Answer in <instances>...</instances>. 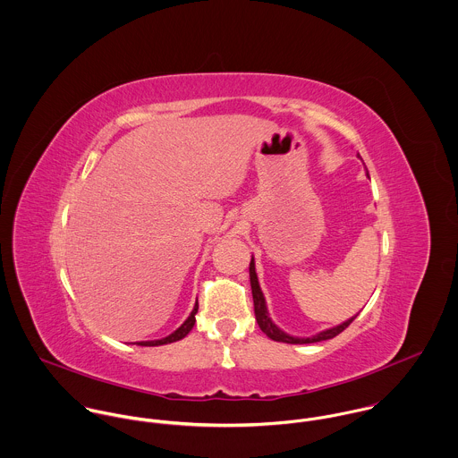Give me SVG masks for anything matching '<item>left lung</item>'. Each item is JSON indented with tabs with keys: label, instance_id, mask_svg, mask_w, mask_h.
I'll return each instance as SVG.
<instances>
[{
	"label": "left lung",
	"instance_id": "obj_1",
	"mask_svg": "<svg viewBox=\"0 0 458 458\" xmlns=\"http://www.w3.org/2000/svg\"><path fill=\"white\" fill-rule=\"evenodd\" d=\"M250 279H251V290H253L254 316H256V321H258V325H259L261 332H263V334H267V337H270L272 341L286 343V344H310V343L328 341V339H334L335 335H339L343 330H346V328L352 325V321L356 318V316H353L352 319L344 321L343 325L334 327V328L325 330V332H319V334H316V335H312V337H305V339L292 337V335L284 334L283 330H279V328L272 323V319L268 318L267 305H265V299H263V293H261V288H259L258 277H256L253 258H251V263H250Z\"/></svg>",
	"mask_w": 458,
	"mask_h": 458
}]
</instances>
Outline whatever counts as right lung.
<instances>
[{"label": "right lung", "instance_id": "1", "mask_svg": "<svg viewBox=\"0 0 458 458\" xmlns=\"http://www.w3.org/2000/svg\"><path fill=\"white\" fill-rule=\"evenodd\" d=\"M199 312V301H197V304L193 307V310H191V314L188 316V319L174 332V334H170L168 337H165V339H159V341H146V343H139V346H161V344H170V343H175V341H181L182 337H186L190 332H191V328H193V325H195V314Z\"/></svg>", "mask_w": 458, "mask_h": 458}]
</instances>
